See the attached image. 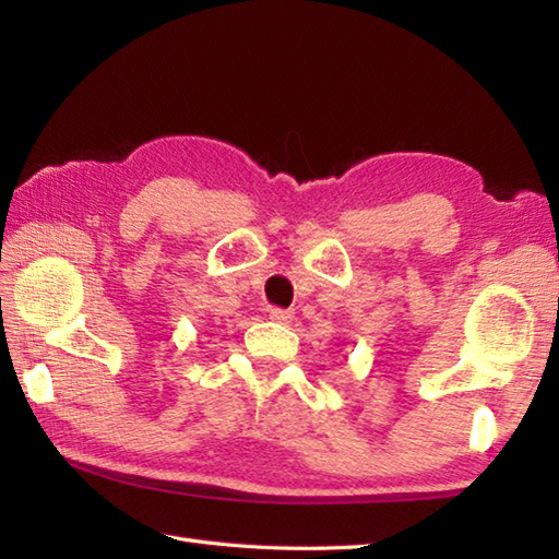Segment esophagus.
I'll return each mask as SVG.
<instances>
[{
    "instance_id": "34e87169",
    "label": "esophagus",
    "mask_w": 559,
    "mask_h": 559,
    "mask_svg": "<svg viewBox=\"0 0 559 559\" xmlns=\"http://www.w3.org/2000/svg\"><path fill=\"white\" fill-rule=\"evenodd\" d=\"M269 319L271 322H276V324H290V319H293V312L290 310H271L269 312Z\"/></svg>"
}]
</instances>
